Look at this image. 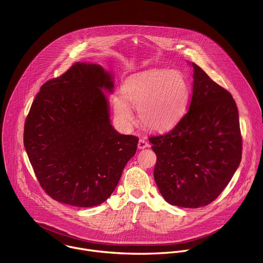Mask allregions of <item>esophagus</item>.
<instances>
[{"label":"esophagus","instance_id":"obj_1","mask_svg":"<svg viewBox=\"0 0 263 263\" xmlns=\"http://www.w3.org/2000/svg\"><path fill=\"white\" fill-rule=\"evenodd\" d=\"M148 146H149V144H148V142L145 139H140L139 140V143H138V148L139 149H145Z\"/></svg>","mask_w":263,"mask_h":263}]
</instances>
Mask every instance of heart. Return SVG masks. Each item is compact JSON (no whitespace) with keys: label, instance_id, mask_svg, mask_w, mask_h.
Here are the masks:
<instances>
[{"label":"heart","instance_id":"1","mask_svg":"<svg viewBox=\"0 0 263 263\" xmlns=\"http://www.w3.org/2000/svg\"><path fill=\"white\" fill-rule=\"evenodd\" d=\"M123 96L113 99L117 118L130 124L129 105L140 111L142 123L152 130L172 128L184 115L190 96L185 76L177 70H151L129 77L123 84Z\"/></svg>","mask_w":263,"mask_h":263}]
</instances>
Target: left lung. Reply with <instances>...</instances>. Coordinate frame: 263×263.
<instances>
[{
	"mask_svg": "<svg viewBox=\"0 0 263 263\" xmlns=\"http://www.w3.org/2000/svg\"><path fill=\"white\" fill-rule=\"evenodd\" d=\"M188 112L164 135L149 138L156 154L154 180L171 204L196 209L215 200L241 159L235 102L225 88L192 63Z\"/></svg>",
	"mask_w": 263,
	"mask_h": 263,
	"instance_id": "8db88e82",
	"label": "left lung"
}]
</instances>
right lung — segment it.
I'll list each match as a JSON object with an SVG mask.
<instances>
[{"label":"right lung","instance_id":"obj_1","mask_svg":"<svg viewBox=\"0 0 263 263\" xmlns=\"http://www.w3.org/2000/svg\"><path fill=\"white\" fill-rule=\"evenodd\" d=\"M100 65L76 63L44 83L25 123L24 143L35 175L53 199L89 208L115 190L139 138L120 135L110 123L102 89L112 91Z\"/></svg>","mask_w":263,"mask_h":263}]
</instances>
